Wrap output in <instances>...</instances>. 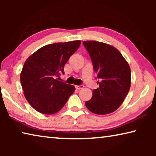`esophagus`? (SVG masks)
<instances>
[{
    "label": "esophagus",
    "mask_w": 156,
    "mask_h": 156,
    "mask_svg": "<svg viewBox=\"0 0 156 156\" xmlns=\"http://www.w3.org/2000/svg\"><path fill=\"white\" fill-rule=\"evenodd\" d=\"M75 87L77 89H83L84 87V85L83 84H80V85H76Z\"/></svg>",
    "instance_id": "obj_1"
}]
</instances>
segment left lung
Wrapping results in <instances>:
<instances>
[{
	"instance_id": "left-lung-1",
	"label": "left lung",
	"mask_w": 156,
	"mask_h": 156,
	"mask_svg": "<svg viewBox=\"0 0 156 156\" xmlns=\"http://www.w3.org/2000/svg\"><path fill=\"white\" fill-rule=\"evenodd\" d=\"M90 56L99 87L93 90L85 102L91 112L98 115L112 113L119 107L131 87V69L120 52L114 47L98 41H84Z\"/></svg>"
}]
</instances>
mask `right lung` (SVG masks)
<instances>
[{
  "label": "right lung",
  "instance_id": "1",
  "mask_svg": "<svg viewBox=\"0 0 156 156\" xmlns=\"http://www.w3.org/2000/svg\"><path fill=\"white\" fill-rule=\"evenodd\" d=\"M80 41L47 44L34 53L23 65L20 83L25 98L37 112L54 114L62 109L75 91L59 81L64 66L80 45Z\"/></svg>",
  "mask_w": 156,
  "mask_h": 156
}]
</instances>
